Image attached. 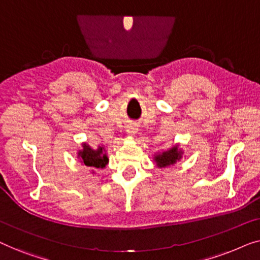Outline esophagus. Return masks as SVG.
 Wrapping results in <instances>:
<instances>
[{
  "instance_id": "34e87169",
  "label": "esophagus",
  "mask_w": 260,
  "mask_h": 260,
  "mask_svg": "<svg viewBox=\"0 0 260 260\" xmlns=\"http://www.w3.org/2000/svg\"><path fill=\"white\" fill-rule=\"evenodd\" d=\"M138 131V126L136 124H129V125L126 126V135L127 136H135V135L137 134Z\"/></svg>"
}]
</instances>
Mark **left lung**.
<instances>
[{
	"instance_id": "left-lung-1",
	"label": "left lung",
	"mask_w": 260,
	"mask_h": 260,
	"mask_svg": "<svg viewBox=\"0 0 260 260\" xmlns=\"http://www.w3.org/2000/svg\"><path fill=\"white\" fill-rule=\"evenodd\" d=\"M183 151L179 148V145L175 144L168 150H165L158 154L154 155V161L158 168H166V167L175 165L182 158Z\"/></svg>"
}]
</instances>
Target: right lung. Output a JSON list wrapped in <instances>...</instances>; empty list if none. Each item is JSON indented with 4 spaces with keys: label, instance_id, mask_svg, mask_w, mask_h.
Returning <instances> with one entry per match:
<instances>
[{
    "label": "right lung",
    "instance_id": "right-lung-1",
    "mask_svg": "<svg viewBox=\"0 0 260 260\" xmlns=\"http://www.w3.org/2000/svg\"><path fill=\"white\" fill-rule=\"evenodd\" d=\"M78 157L83 165L91 168H104L109 163V157L103 145H99L97 149H92L87 143H84L83 149L78 152Z\"/></svg>",
    "mask_w": 260,
    "mask_h": 260
}]
</instances>
